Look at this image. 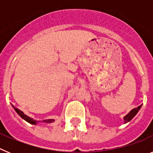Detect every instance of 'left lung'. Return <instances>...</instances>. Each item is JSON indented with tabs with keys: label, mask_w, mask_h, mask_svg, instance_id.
Masks as SVG:
<instances>
[{
	"label": "left lung",
	"mask_w": 153,
	"mask_h": 153,
	"mask_svg": "<svg viewBox=\"0 0 153 153\" xmlns=\"http://www.w3.org/2000/svg\"><path fill=\"white\" fill-rule=\"evenodd\" d=\"M142 105H140V106H139L138 107L136 108H134V109H132V110H131L130 112H129V113L127 115H126L125 117H124L123 120H124V123H126L129 122L131 120H132L133 117L136 116V114H137V113L139 112V110L140 109V108H141Z\"/></svg>",
	"instance_id": "8db88e82"
}]
</instances>
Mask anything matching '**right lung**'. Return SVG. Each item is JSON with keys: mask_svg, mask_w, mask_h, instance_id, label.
<instances>
[{"mask_svg": "<svg viewBox=\"0 0 153 153\" xmlns=\"http://www.w3.org/2000/svg\"><path fill=\"white\" fill-rule=\"evenodd\" d=\"M12 106H13V109H14V110H15V111L17 112V114H18L19 116H20V117H21V118L24 119V120H25V121H27V122L29 123L33 124V125H36V123H37V122H40V121H36V120H33V119L30 118V117H28V116H27V115H25L24 113H23L22 111H21V110H20V109H17V108L14 107V106H13V105H12ZM53 121H54V120H52V119H50V120H44L43 122H44V123H53Z\"/></svg>", "mask_w": 153, "mask_h": 153, "instance_id": "obj_1", "label": "right lung"}]
</instances>
